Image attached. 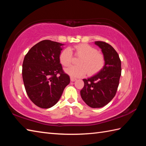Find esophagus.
Segmentation results:
<instances>
[{"instance_id": "34e87169", "label": "esophagus", "mask_w": 146, "mask_h": 146, "mask_svg": "<svg viewBox=\"0 0 146 146\" xmlns=\"http://www.w3.org/2000/svg\"><path fill=\"white\" fill-rule=\"evenodd\" d=\"M70 80H71V82H75V80H76V78H73V77H71V78H70Z\"/></svg>"}]
</instances>
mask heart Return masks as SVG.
<instances>
[{"instance_id":"obj_1","label":"heart","mask_w":146,"mask_h":146,"mask_svg":"<svg viewBox=\"0 0 146 146\" xmlns=\"http://www.w3.org/2000/svg\"><path fill=\"white\" fill-rule=\"evenodd\" d=\"M80 57L78 66H71L64 71L72 77H81L88 72L89 75H94L99 72L105 64L104 55L97 51V49L88 44H80L74 47L65 48L60 54V63L64 66H68L72 61V52Z\"/></svg>"}]
</instances>
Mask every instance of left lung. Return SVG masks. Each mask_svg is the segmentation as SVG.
I'll list each match as a JSON object with an SVG mask.
<instances>
[{"label": "left lung", "instance_id": "left-lung-1", "mask_svg": "<svg viewBox=\"0 0 146 146\" xmlns=\"http://www.w3.org/2000/svg\"><path fill=\"white\" fill-rule=\"evenodd\" d=\"M95 44L102 49L104 66L97 75L83 80L85 85L80 95L89 107L101 108L109 103L116 94L121 76V61L109 44L103 41H95Z\"/></svg>", "mask_w": 146, "mask_h": 146}]
</instances>
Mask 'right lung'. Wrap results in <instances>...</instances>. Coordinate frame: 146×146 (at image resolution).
I'll return each mask as SVG.
<instances>
[{
    "mask_svg": "<svg viewBox=\"0 0 146 146\" xmlns=\"http://www.w3.org/2000/svg\"><path fill=\"white\" fill-rule=\"evenodd\" d=\"M63 45L43 40L33 46L24 57L22 71L24 85L30 100L40 108L54 106L70 82L69 75L64 73L60 64Z\"/></svg>",
    "mask_w": 146,
    "mask_h": 146,
    "instance_id": "right-lung-1",
    "label": "right lung"
}]
</instances>
